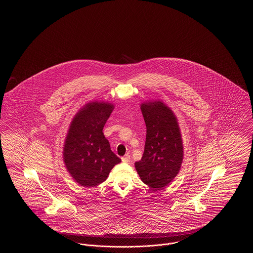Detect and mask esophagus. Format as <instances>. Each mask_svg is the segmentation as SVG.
I'll return each mask as SVG.
<instances>
[{
    "label": "esophagus",
    "mask_w": 253,
    "mask_h": 253,
    "mask_svg": "<svg viewBox=\"0 0 253 253\" xmlns=\"http://www.w3.org/2000/svg\"><path fill=\"white\" fill-rule=\"evenodd\" d=\"M130 159H131V157H130V155H125L124 157H121V160H122V162H124V163H128L129 161H130Z\"/></svg>",
    "instance_id": "34e87169"
}]
</instances>
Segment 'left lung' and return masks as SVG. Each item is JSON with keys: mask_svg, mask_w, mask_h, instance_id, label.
<instances>
[{"mask_svg": "<svg viewBox=\"0 0 253 253\" xmlns=\"http://www.w3.org/2000/svg\"><path fill=\"white\" fill-rule=\"evenodd\" d=\"M147 128L144 154L134 163L140 179L155 191L177 175L183 161L180 128L173 112L160 100L140 105Z\"/></svg>", "mask_w": 253, "mask_h": 253, "instance_id": "1", "label": "left lung"}]
</instances>
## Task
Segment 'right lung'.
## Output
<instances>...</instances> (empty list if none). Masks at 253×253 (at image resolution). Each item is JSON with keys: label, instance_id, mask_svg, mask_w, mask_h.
Here are the masks:
<instances>
[{"label": "right lung", "instance_id": "1", "mask_svg": "<svg viewBox=\"0 0 253 253\" xmlns=\"http://www.w3.org/2000/svg\"><path fill=\"white\" fill-rule=\"evenodd\" d=\"M113 109L114 105L108 102L85 104L74 117L65 137V167L73 179L85 188L104 182L111 169L121 162L102 132Z\"/></svg>", "mask_w": 253, "mask_h": 253}]
</instances>
